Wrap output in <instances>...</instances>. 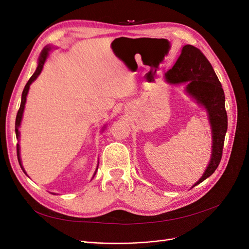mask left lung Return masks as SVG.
<instances>
[{"mask_svg": "<svg viewBox=\"0 0 249 249\" xmlns=\"http://www.w3.org/2000/svg\"><path fill=\"white\" fill-rule=\"evenodd\" d=\"M165 77L172 84L188 83L187 92L206 107L213 132L212 158L203 176L194 186L203 182L217 169L222 157L225 133L228 130V115L225 111V97L221 83L201 51L187 44ZM193 186V187H194Z\"/></svg>", "mask_w": 249, "mask_h": 249, "instance_id": "1", "label": "left lung"}]
</instances>
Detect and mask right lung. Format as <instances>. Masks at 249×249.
<instances>
[{
	"label": "right lung",
	"instance_id": "1",
	"mask_svg": "<svg viewBox=\"0 0 249 249\" xmlns=\"http://www.w3.org/2000/svg\"><path fill=\"white\" fill-rule=\"evenodd\" d=\"M50 51V48H44L41 52L40 54V58H39V62H38V66H37L36 69V71L33 73V76L30 78V80L28 81V83L26 84L24 90H22V94H21V102H20V107L18 111V114H17V119H16V134H17V137L18 138L19 137V132H18V126L20 124V122H21V117H22V112H24V109H25V104H26V100H27V94H28V91H29V88H30V85H31V83L39 76V73L41 72L42 71V67H43V64L44 62H46V59L48 57V53ZM17 152H18V163L20 165V167L22 169V171H25L24 168H22L21 166V162H20V157H19V145L18 144L17 145ZM96 172V171H95ZM95 175V173H94Z\"/></svg>",
	"mask_w": 249,
	"mask_h": 249
}]
</instances>
